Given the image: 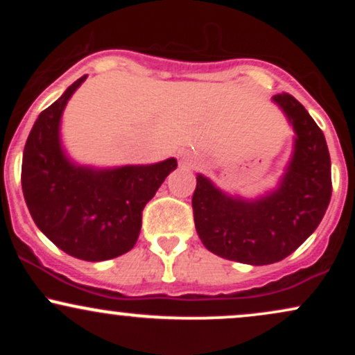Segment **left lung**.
<instances>
[{"label":"left lung","instance_id":"1","mask_svg":"<svg viewBox=\"0 0 355 355\" xmlns=\"http://www.w3.org/2000/svg\"><path fill=\"white\" fill-rule=\"evenodd\" d=\"M294 126L295 150L279 189L259 200L222 193L198 175L191 197L195 229L211 254L267 266L295 252L319 227L332 195L331 155L322 130L288 93L274 96Z\"/></svg>","mask_w":355,"mask_h":355}]
</instances>
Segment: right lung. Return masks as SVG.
<instances>
[{
	"label": "right lung",
	"mask_w": 355,
	"mask_h": 355,
	"mask_svg": "<svg viewBox=\"0 0 355 355\" xmlns=\"http://www.w3.org/2000/svg\"><path fill=\"white\" fill-rule=\"evenodd\" d=\"M85 78L36 118L24 145L21 187L35 223L56 247L76 259L101 262L132 250L141 211L177 168V160L113 170L71 164L60 145V118Z\"/></svg>",
	"instance_id": "add662e5"
}]
</instances>
